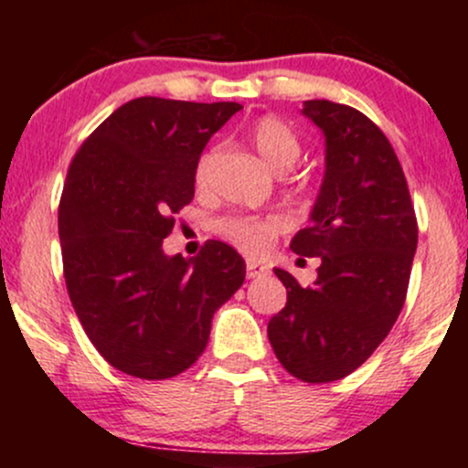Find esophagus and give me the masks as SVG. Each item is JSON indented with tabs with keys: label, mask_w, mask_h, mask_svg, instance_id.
I'll return each instance as SVG.
<instances>
[{
	"label": "esophagus",
	"mask_w": 468,
	"mask_h": 468,
	"mask_svg": "<svg viewBox=\"0 0 468 468\" xmlns=\"http://www.w3.org/2000/svg\"><path fill=\"white\" fill-rule=\"evenodd\" d=\"M271 272V268H268L266 264H261V261L257 260H249L246 261V275H249V279H255V277H264Z\"/></svg>",
	"instance_id": "obj_1"
}]
</instances>
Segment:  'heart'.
Returning <instances> with one entry per match:
<instances>
[{
    "label": "heart",
    "mask_w": 468,
    "mask_h": 468,
    "mask_svg": "<svg viewBox=\"0 0 468 468\" xmlns=\"http://www.w3.org/2000/svg\"><path fill=\"white\" fill-rule=\"evenodd\" d=\"M246 141L250 143V147L260 155L261 163L268 169L277 171V174L292 169L294 163L299 160V154H302V143H299L297 133L277 116H261L252 121L246 127ZM208 169H211V154H204L196 166L197 185L207 182ZM219 230H222L224 238L233 241L235 246H239L241 250L250 252V255H260L282 233L283 219L277 216L229 218L219 224Z\"/></svg>",
    "instance_id": "heart-1"
}]
</instances>
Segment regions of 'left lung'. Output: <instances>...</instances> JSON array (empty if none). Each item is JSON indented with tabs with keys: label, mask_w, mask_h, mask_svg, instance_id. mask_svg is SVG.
Listing matches in <instances>:
<instances>
[{
	"label": "left lung",
	"mask_w": 468,
	"mask_h": 468,
	"mask_svg": "<svg viewBox=\"0 0 468 468\" xmlns=\"http://www.w3.org/2000/svg\"><path fill=\"white\" fill-rule=\"evenodd\" d=\"M325 138V171L310 227L290 241L319 257L313 286L275 268L288 290L268 321L279 363L305 383H332L372 356L399 319L418 246V224L394 147L350 105L305 101Z\"/></svg>",
	"instance_id": "1"
}]
</instances>
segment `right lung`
I'll return each mask as SVG.
<instances>
[{
    "instance_id": "obj_1",
    "label": "right lung",
    "mask_w": 468,
    "mask_h": 468,
    "mask_svg": "<svg viewBox=\"0 0 468 468\" xmlns=\"http://www.w3.org/2000/svg\"><path fill=\"white\" fill-rule=\"evenodd\" d=\"M239 103L141 96L80 144L58 204L69 302L112 367L163 380L204 352L211 319L244 283L233 246L211 239L191 260L163 239L196 193V166Z\"/></svg>"
}]
</instances>
